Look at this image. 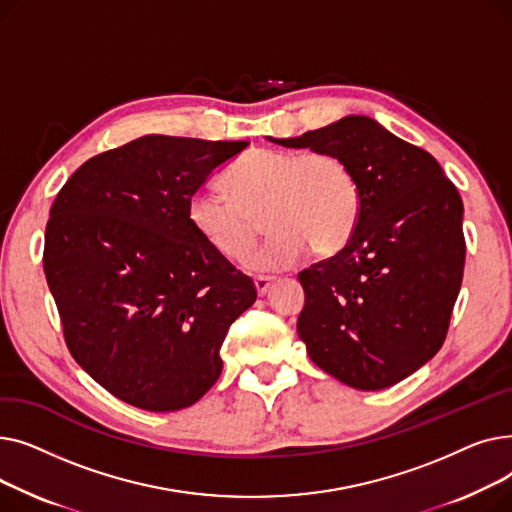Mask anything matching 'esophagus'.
Segmentation results:
<instances>
[{
	"mask_svg": "<svg viewBox=\"0 0 512 512\" xmlns=\"http://www.w3.org/2000/svg\"><path fill=\"white\" fill-rule=\"evenodd\" d=\"M272 284H274V278H267V276H259V278H255V290H257L259 297H265L267 290L272 288Z\"/></svg>",
	"mask_w": 512,
	"mask_h": 512,
	"instance_id": "obj_1",
	"label": "esophagus"
}]
</instances>
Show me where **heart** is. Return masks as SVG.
Segmentation results:
<instances>
[{"mask_svg":"<svg viewBox=\"0 0 512 512\" xmlns=\"http://www.w3.org/2000/svg\"><path fill=\"white\" fill-rule=\"evenodd\" d=\"M226 195L197 191L186 218L205 245L240 263L261 234H272L247 267L257 274L282 272L305 251L338 253L351 238L359 211L357 180L334 153H286L255 149L222 176Z\"/></svg>","mask_w":512,"mask_h":512,"instance_id":"1","label":"heart"}]
</instances>
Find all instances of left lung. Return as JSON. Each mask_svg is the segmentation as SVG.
Masks as SVG:
<instances>
[{
  "label": "left lung",
  "mask_w": 512,
  "mask_h": 512,
  "mask_svg": "<svg viewBox=\"0 0 512 512\" xmlns=\"http://www.w3.org/2000/svg\"><path fill=\"white\" fill-rule=\"evenodd\" d=\"M270 141L334 153L357 180L359 218L346 247L299 274L297 332L311 361L357 390L402 382L440 351L459 297V191L432 155L367 116Z\"/></svg>",
  "instance_id": "8db88e82"
}]
</instances>
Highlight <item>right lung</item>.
<instances>
[{
	"mask_svg": "<svg viewBox=\"0 0 512 512\" xmlns=\"http://www.w3.org/2000/svg\"><path fill=\"white\" fill-rule=\"evenodd\" d=\"M245 141L147 134L85 161L45 228L43 270L74 361L128 405H195L257 290L188 224L186 205Z\"/></svg>",
	"mask_w": 512,
	"mask_h": 512,
	"instance_id": "obj_1",
	"label": "right lung"
}]
</instances>
